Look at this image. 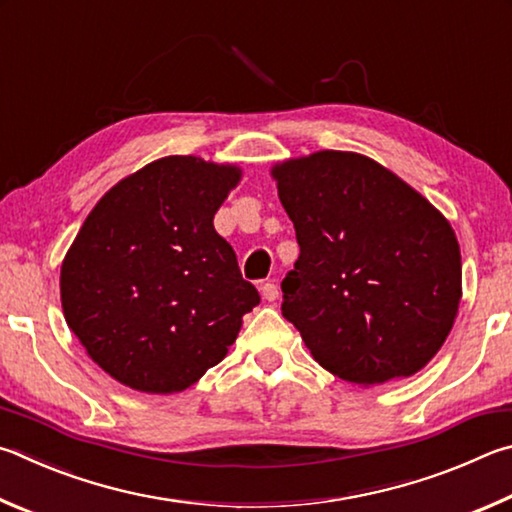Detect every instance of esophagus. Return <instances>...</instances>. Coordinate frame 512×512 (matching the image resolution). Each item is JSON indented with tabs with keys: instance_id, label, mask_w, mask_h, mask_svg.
I'll list each match as a JSON object with an SVG mask.
<instances>
[{
	"instance_id": "34e87169",
	"label": "esophagus",
	"mask_w": 512,
	"mask_h": 512,
	"mask_svg": "<svg viewBox=\"0 0 512 512\" xmlns=\"http://www.w3.org/2000/svg\"><path fill=\"white\" fill-rule=\"evenodd\" d=\"M261 294H263L265 301H276V299H279V288H276V283L267 281V283L261 285Z\"/></svg>"
}]
</instances>
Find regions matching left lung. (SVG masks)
I'll list each match as a JSON object with an SVG mask.
<instances>
[{"label": "left lung", "instance_id": "8db88e82", "mask_svg": "<svg viewBox=\"0 0 512 512\" xmlns=\"http://www.w3.org/2000/svg\"><path fill=\"white\" fill-rule=\"evenodd\" d=\"M301 254L281 283L283 317L337 378H409L450 335L461 301L454 231L373 159L324 150L276 166Z\"/></svg>", "mask_w": 512, "mask_h": 512}]
</instances>
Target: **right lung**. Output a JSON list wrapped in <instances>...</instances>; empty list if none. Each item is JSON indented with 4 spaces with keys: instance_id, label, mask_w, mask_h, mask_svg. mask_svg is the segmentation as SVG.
I'll return each instance as SVG.
<instances>
[{
    "instance_id": "add662e5",
    "label": "right lung",
    "mask_w": 512,
    "mask_h": 512,
    "mask_svg": "<svg viewBox=\"0 0 512 512\" xmlns=\"http://www.w3.org/2000/svg\"><path fill=\"white\" fill-rule=\"evenodd\" d=\"M240 170L164 157L87 215L60 272L65 319L92 360L146 393L191 387L261 303L213 215Z\"/></svg>"
}]
</instances>
